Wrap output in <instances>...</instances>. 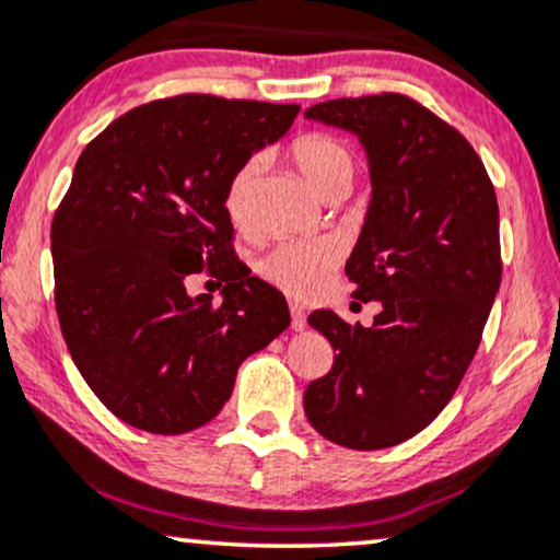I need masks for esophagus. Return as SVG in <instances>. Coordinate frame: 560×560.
Segmentation results:
<instances>
[{
  "label": "esophagus",
  "mask_w": 560,
  "mask_h": 560,
  "mask_svg": "<svg viewBox=\"0 0 560 560\" xmlns=\"http://www.w3.org/2000/svg\"><path fill=\"white\" fill-rule=\"evenodd\" d=\"M289 313H292V331H302V328L307 326L305 310H302L298 302H289Z\"/></svg>",
  "instance_id": "obj_1"
}]
</instances>
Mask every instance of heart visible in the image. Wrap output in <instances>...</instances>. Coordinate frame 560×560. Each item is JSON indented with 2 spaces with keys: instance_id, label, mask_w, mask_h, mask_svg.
Segmentation results:
<instances>
[{
  "instance_id": "b5f03b06",
  "label": "heart",
  "mask_w": 560,
  "mask_h": 560,
  "mask_svg": "<svg viewBox=\"0 0 560 560\" xmlns=\"http://www.w3.org/2000/svg\"><path fill=\"white\" fill-rule=\"evenodd\" d=\"M298 170L326 198H336L354 177V151L345 140L328 132H302L289 143ZM260 159L253 156L229 174L224 187V211L237 229H247L253 215V192L258 179ZM341 260L339 242L320 240H287L271 247L258 260V273L268 284L294 300H313L331 284L336 266Z\"/></svg>"
}]
</instances>
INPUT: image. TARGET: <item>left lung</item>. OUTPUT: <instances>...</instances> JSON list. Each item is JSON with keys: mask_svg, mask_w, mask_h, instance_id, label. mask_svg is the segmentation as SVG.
I'll use <instances>...</instances> for the list:
<instances>
[{"mask_svg": "<svg viewBox=\"0 0 560 560\" xmlns=\"http://www.w3.org/2000/svg\"><path fill=\"white\" fill-rule=\"evenodd\" d=\"M305 114L368 148L373 200L345 271L354 300L383 305L368 328L310 313L336 354L307 386L305 415L339 446L388 448L441 415L480 347L503 273L495 190L472 143L404 93Z\"/></svg>", "mask_w": 560, "mask_h": 560, "instance_id": "left-lung-1", "label": "left lung"}]
</instances>
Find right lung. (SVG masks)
I'll list each match as a JSON object with an SVG mask.
<instances>
[{
	"label": "right lung",
	"instance_id": "obj_1",
	"mask_svg": "<svg viewBox=\"0 0 560 560\" xmlns=\"http://www.w3.org/2000/svg\"><path fill=\"white\" fill-rule=\"evenodd\" d=\"M298 114L179 93L135 106L80 153L51 219L54 305L80 375L127 425L156 435L206 425L242 360L289 326L284 294L234 253L224 187ZM192 272L224 280L225 300L192 301Z\"/></svg>",
	"mask_w": 560,
	"mask_h": 560
}]
</instances>
